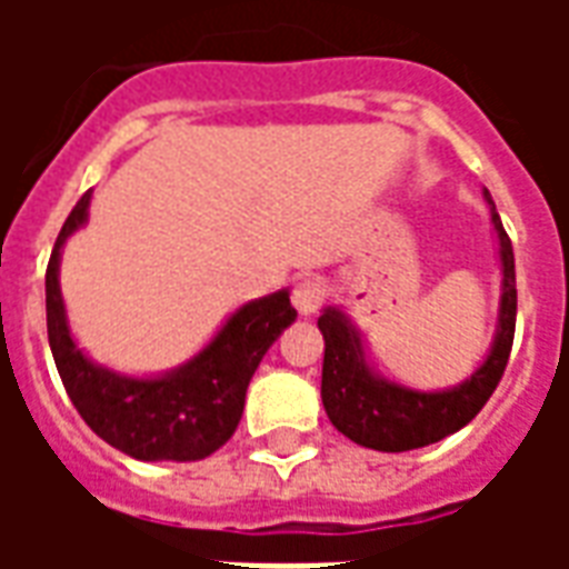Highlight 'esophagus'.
Instances as JSON below:
<instances>
[{
	"instance_id": "34e87169",
	"label": "esophagus",
	"mask_w": 569,
	"mask_h": 569,
	"mask_svg": "<svg viewBox=\"0 0 569 569\" xmlns=\"http://www.w3.org/2000/svg\"><path fill=\"white\" fill-rule=\"evenodd\" d=\"M326 296H329V286L322 277H301L292 289V305L301 317H310L322 308Z\"/></svg>"
}]
</instances>
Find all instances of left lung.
I'll list each match as a JSON object with an SVG mask.
<instances>
[{
	"mask_svg": "<svg viewBox=\"0 0 569 569\" xmlns=\"http://www.w3.org/2000/svg\"><path fill=\"white\" fill-rule=\"evenodd\" d=\"M485 203H488L490 224L497 237V259H500V310H497V329L488 353L466 381L441 390H418L383 378L371 366L362 332L347 317V310L338 305L322 308L317 320L326 341L320 387L322 408L332 427L362 448L399 453L441 441L476 418L490 393L497 390L512 350L518 292H515L512 240L502 228L488 188H485Z\"/></svg>",
	"mask_w": 569,
	"mask_h": 569,
	"instance_id": "obj_1",
	"label": "left lung"
}]
</instances>
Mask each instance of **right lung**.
I'll use <instances>...</instances> for the list:
<instances>
[{
  "label": "right lung",
  "mask_w": 569,
  "mask_h": 569,
  "mask_svg": "<svg viewBox=\"0 0 569 569\" xmlns=\"http://www.w3.org/2000/svg\"><path fill=\"white\" fill-rule=\"evenodd\" d=\"M88 210L91 191L81 194L60 228L44 273L48 345L69 399L100 439L133 460H203L234 436L261 357L296 322L289 289L240 305L210 341L176 369L128 375L100 366L76 341L60 292L63 247L88 224Z\"/></svg>",
  "instance_id": "obj_1"
}]
</instances>
